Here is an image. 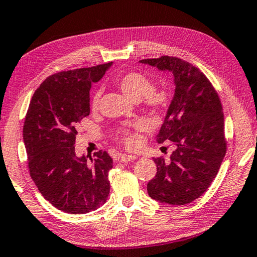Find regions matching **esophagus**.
Listing matches in <instances>:
<instances>
[{
    "mask_svg": "<svg viewBox=\"0 0 257 257\" xmlns=\"http://www.w3.org/2000/svg\"><path fill=\"white\" fill-rule=\"evenodd\" d=\"M135 156H127V154H119L116 157V160L119 162H132L134 160H136Z\"/></svg>",
    "mask_w": 257,
    "mask_h": 257,
    "instance_id": "esophagus-1",
    "label": "esophagus"
}]
</instances>
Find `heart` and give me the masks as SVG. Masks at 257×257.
<instances>
[{
    "mask_svg": "<svg viewBox=\"0 0 257 257\" xmlns=\"http://www.w3.org/2000/svg\"><path fill=\"white\" fill-rule=\"evenodd\" d=\"M120 90L132 99H140L143 97L145 108L153 113H165L169 108L173 101V93L166 87H153L152 80L141 72L132 71L121 74L116 81ZM100 92L97 91L92 96L91 107L97 108L99 103ZM146 124L142 121H137L130 127L122 128L117 132V138L127 148H135L138 143V137L135 132L143 130Z\"/></svg>",
    "mask_w": 257,
    "mask_h": 257,
    "instance_id": "b5f03b06",
    "label": "heart"
}]
</instances>
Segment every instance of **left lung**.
<instances>
[{"mask_svg": "<svg viewBox=\"0 0 257 257\" xmlns=\"http://www.w3.org/2000/svg\"><path fill=\"white\" fill-rule=\"evenodd\" d=\"M159 70L172 71L175 96L158 143L174 146L169 160L154 158L157 174L148 183L151 198L168 205H186L206 192L215 180L226 153L221 99L198 67L178 57L142 59Z\"/></svg>", "mask_w": 257, "mask_h": 257, "instance_id": "left-lung-1", "label": "left lung"}]
</instances>
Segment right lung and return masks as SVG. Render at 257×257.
<instances>
[{
  "label": "right lung",
  "instance_id": "obj_1",
  "mask_svg": "<svg viewBox=\"0 0 257 257\" xmlns=\"http://www.w3.org/2000/svg\"><path fill=\"white\" fill-rule=\"evenodd\" d=\"M111 64L55 73L36 89L27 109L23 137L30 175L44 199L65 213H89L108 198L112 158L98 151L88 164L75 156L74 144L81 120L90 113L91 83Z\"/></svg>",
  "mask_w": 257,
  "mask_h": 257
}]
</instances>
